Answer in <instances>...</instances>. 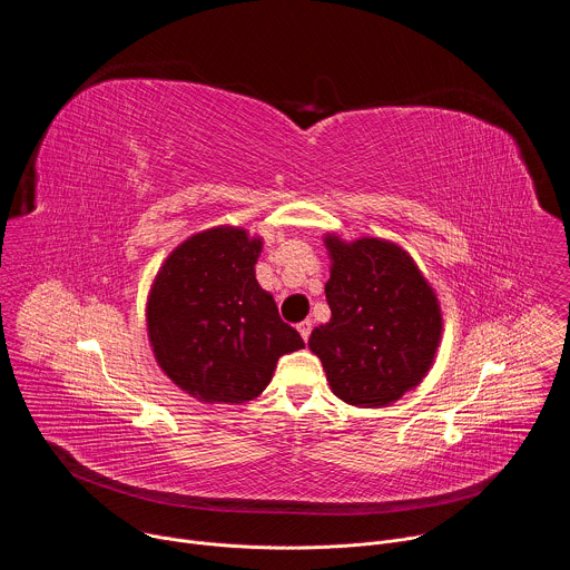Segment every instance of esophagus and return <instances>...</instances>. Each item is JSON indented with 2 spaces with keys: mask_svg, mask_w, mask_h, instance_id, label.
Wrapping results in <instances>:
<instances>
[{
  "mask_svg": "<svg viewBox=\"0 0 570 570\" xmlns=\"http://www.w3.org/2000/svg\"><path fill=\"white\" fill-rule=\"evenodd\" d=\"M311 330H313L311 320H304V322H299V324H297V332H299V336H302V341H304V343L308 341V336H311Z\"/></svg>",
  "mask_w": 570,
  "mask_h": 570,
  "instance_id": "1",
  "label": "esophagus"
}]
</instances>
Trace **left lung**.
<instances>
[{"instance_id": "left-lung-1", "label": "left lung", "mask_w": 570, "mask_h": 570, "mask_svg": "<svg viewBox=\"0 0 570 570\" xmlns=\"http://www.w3.org/2000/svg\"><path fill=\"white\" fill-rule=\"evenodd\" d=\"M332 277L324 284L332 320L311 332L332 392L352 405L383 409L431 370L442 313L413 257L396 243L324 236Z\"/></svg>"}]
</instances>
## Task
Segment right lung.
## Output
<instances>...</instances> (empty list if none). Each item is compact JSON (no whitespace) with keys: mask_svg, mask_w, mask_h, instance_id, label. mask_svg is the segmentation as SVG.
<instances>
[{"mask_svg":"<svg viewBox=\"0 0 570 570\" xmlns=\"http://www.w3.org/2000/svg\"><path fill=\"white\" fill-rule=\"evenodd\" d=\"M262 238L240 227L189 236L161 264L146 324L157 365L205 403H246L273 379L279 356L304 347L255 264Z\"/></svg>","mask_w":570,"mask_h":570,"instance_id":"right-lung-1","label":"right lung"}]
</instances>
